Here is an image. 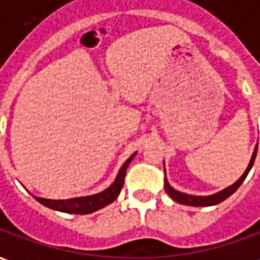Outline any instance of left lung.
I'll return each mask as SVG.
<instances>
[{
    "label": "left lung",
    "instance_id": "1",
    "mask_svg": "<svg viewBox=\"0 0 260 260\" xmlns=\"http://www.w3.org/2000/svg\"><path fill=\"white\" fill-rule=\"evenodd\" d=\"M256 153H257V145L256 147H255V150H253L251 161H249V164H248L245 173L241 175L240 180L235 181L233 185L227 186L225 189L217 192V193H213V195H209V196H195V195H188V193H182V192L177 191V189H174L173 186L170 185L167 178L164 180V189H166V192L169 193L171 199H174L175 202H178V203H181V205H186V206H214V205H218V203H221L223 201H225L229 196L233 195V193L240 188L241 184H242L244 180L246 178L248 173L251 171L252 166H253V161H255V157H256ZM164 171H166V169H164Z\"/></svg>",
    "mask_w": 260,
    "mask_h": 260
}]
</instances>
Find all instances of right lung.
Here are the masks:
<instances>
[{"mask_svg": "<svg viewBox=\"0 0 260 260\" xmlns=\"http://www.w3.org/2000/svg\"><path fill=\"white\" fill-rule=\"evenodd\" d=\"M135 154L136 153H134L125 161L113 184L108 186L107 189L100 192V193H94V195L90 196H80V198H72V199H59V201L44 199V198H37V196H35V199L37 202H40L44 206L53 209V210L71 213V214H89V213L96 212L99 209H102V207L113 203L118 198L119 192H121L122 185H124L126 169H128L131 161H132V158L135 157Z\"/></svg>", "mask_w": 260, "mask_h": 260, "instance_id": "1", "label": "right lung"}]
</instances>
